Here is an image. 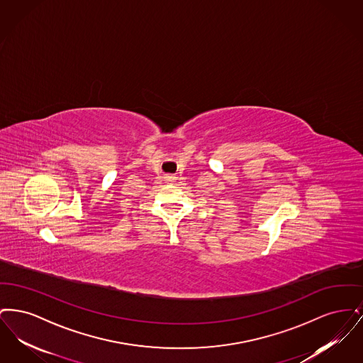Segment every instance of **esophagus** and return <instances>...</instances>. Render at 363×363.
<instances>
[{
    "instance_id": "esophagus-1",
    "label": "esophagus",
    "mask_w": 363,
    "mask_h": 363,
    "mask_svg": "<svg viewBox=\"0 0 363 363\" xmlns=\"http://www.w3.org/2000/svg\"><path fill=\"white\" fill-rule=\"evenodd\" d=\"M167 179H169V181H173V179H174L173 175H169V177H167Z\"/></svg>"
}]
</instances>
